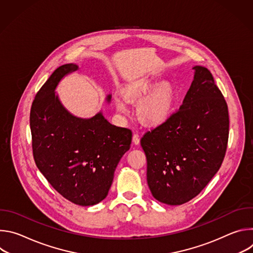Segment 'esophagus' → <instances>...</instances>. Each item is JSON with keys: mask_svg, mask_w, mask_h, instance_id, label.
<instances>
[{"mask_svg": "<svg viewBox=\"0 0 253 253\" xmlns=\"http://www.w3.org/2000/svg\"><path fill=\"white\" fill-rule=\"evenodd\" d=\"M132 141H133V143L135 144V145H138L139 142H140L139 135H138V134H134V135H133V137H132Z\"/></svg>", "mask_w": 253, "mask_h": 253, "instance_id": "34e87169", "label": "esophagus"}]
</instances>
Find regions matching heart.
Instances as JSON below:
<instances>
[{
	"label": "heart",
	"mask_w": 253,
	"mask_h": 253,
	"mask_svg": "<svg viewBox=\"0 0 253 253\" xmlns=\"http://www.w3.org/2000/svg\"><path fill=\"white\" fill-rule=\"evenodd\" d=\"M123 98L114 100L119 113L128 114L127 103H137L136 117L145 127L156 128L165 124L173 115L177 104V92L169 81L159 82L155 77L141 78L127 85Z\"/></svg>",
	"instance_id": "b5f03b06"
}]
</instances>
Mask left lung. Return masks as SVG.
<instances>
[{
    "label": "left lung",
    "mask_w": 253,
    "mask_h": 253,
    "mask_svg": "<svg viewBox=\"0 0 253 253\" xmlns=\"http://www.w3.org/2000/svg\"><path fill=\"white\" fill-rule=\"evenodd\" d=\"M191 86L179 110L141 139L153 197L181 205L197 196L222 164L229 117L210 71L194 66Z\"/></svg>",
    "instance_id": "8db88e82"
}]
</instances>
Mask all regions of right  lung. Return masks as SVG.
<instances>
[{"mask_svg":"<svg viewBox=\"0 0 253 253\" xmlns=\"http://www.w3.org/2000/svg\"><path fill=\"white\" fill-rule=\"evenodd\" d=\"M78 69L70 63L53 72L33 101L30 127L34 159L48 182L69 201L91 206L108 195L132 132L112 125L101 111L81 118L66 109L55 90ZM111 97L107 95L108 103Z\"/></svg>","mask_w":253,"mask_h":253,"instance_id":"1","label":"right lung"}]
</instances>
